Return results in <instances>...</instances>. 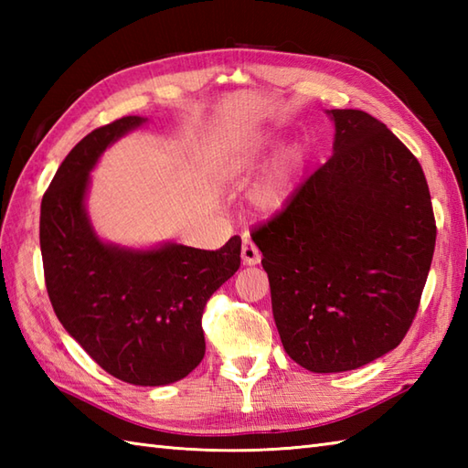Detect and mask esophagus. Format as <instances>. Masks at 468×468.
Returning <instances> with one entry per match:
<instances>
[{"label":"esophagus","mask_w":468,"mask_h":468,"mask_svg":"<svg viewBox=\"0 0 468 468\" xmlns=\"http://www.w3.org/2000/svg\"><path fill=\"white\" fill-rule=\"evenodd\" d=\"M241 261L243 265H257L261 261V253L257 247L250 241V239H243V250H241Z\"/></svg>","instance_id":"1"}]
</instances>
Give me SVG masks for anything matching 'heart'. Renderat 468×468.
Here are the masks:
<instances>
[{
  "instance_id": "b5f03b06",
  "label": "heart",
  "mask_w": 468,
  "mask_h": 468,
  "mask_svg": "<svg viewBox=\"0 0 468 468\" xmlns=\"http://www.w3.org/2000/svg\"><path fill=\"white\" fill-rule=\"evenodd\" d=\"M275 148V136L271 133L247 134L227 148L221 161V176L225 181L241 183L260 168ZM300 151L287 146L273 156L260 178L247 193V203L260 217H273L290 205L295 193L297 173H300Z\"/></svg>"
}]
</instances>
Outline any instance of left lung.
<instances>
[{"mask_svg": "<svg viewBox=\"0 0 468 468\" xmlns=\"http://www.w3.org/2000/svg\"><path fill=\"white\" fill-rule=\"evenodd\" d=\"M332 158L253 241L283 350L315 374L392 352L414 320L436 225L420 163L364 111H325Z\"/></svg>", "mask_w": 468, "mask_h": 468, "instance_id": "left-lung-1", "label": "left lung"}]
</instances>
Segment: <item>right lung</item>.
Wrapping results in <instances>:
<instances>
[{
	"mask_svg": "<svg viewBox=\"0 0 468 468\" xmlns=\"http://www.w3.org/2000/svg\"><path fill=\"white\" fill-rule=\"evenodd\" d=\"M146 122L124 116L69 151L42 198L39 247L64 330L118 380L166 386L201 364L205 305L239 270L241 239L203 251L175 241L128 247L98 235L86 207L92 171L106 148Z\"/></svg>",
	"mask_w": 468,
	"mask_h": 468,
	"instance_id": "obj_1",
	"label": "right lung"
}]
</instances>
